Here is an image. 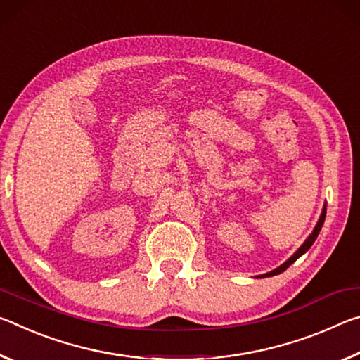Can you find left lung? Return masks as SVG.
Returning <instances> with one entry per match:
<instances>
[{"label": "left lung", "instance_id": "left-lung-1", "mask_svg": "<svg viewBox=\"0 0 360 360\" xmlns=\"http://www.w3.org/2000/svg\"><path fill=\"white\" fill-rule=\"evenodd\" d=\"M326 214H327V204H323V209H322V214H321V217H319V220H317V223H316V226H314V229H313V233H311L308 238H306V240L304 243L300 245V249L293 253V255L288 258V260H285L284 263L281 264V266H278L276 269H273V271H269V273H266V274H260V276H257V278H271V276H276V274H281L282 271H285L288 266H290V264L293 263V262H297L300 257L303 255V253H306L309 250V247L314 244V240L317 239V236H319V233H321V229H322V225H323V221H326Z\"/></svg>", "mask_w": 360, "mask_h": 360}]
</instances>
